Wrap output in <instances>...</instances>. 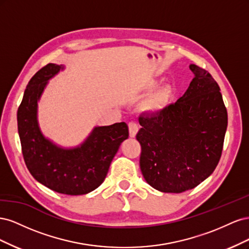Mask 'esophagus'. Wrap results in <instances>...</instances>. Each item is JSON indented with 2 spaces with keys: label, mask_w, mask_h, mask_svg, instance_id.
Here are the masks:
<instances>
[{
  "label": "esophagus",
  "mask_w": 249,
  "mask_h": 249,
  "mask_svg": "<svg viewBox=\"0 0 249 249\" xmlns=\"http://www.w3.org/2000/svg\"><path fill=\"white\" fill-rule=\"evenodd\" d=\"M129 133H130V137L134 138L136 137V135L138 133V124L134 122H131L129 124Z\"/></svg>",
  "instance_id": "1"
}]
</instances>
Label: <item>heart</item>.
Listing matches in <instances>:
<instances>
[{"mask_svg":"<svg viewBox=\"0 0 249 249\" xmlns=\"http://www.w3.org/2000/svg\"><path fill=\"white\" fill-rule=\"evenodd\" d=\"M154 84L155 82H152L149 85L152 86ZM173 94H175V88L171 85L163 86L146 96L142 101L140 108L143 112L148 113V114H158L168 106Z\"/></svg>","mask_w":249,"mask_h":249,"instance_id":"1","label":"heart"}]
</instances>
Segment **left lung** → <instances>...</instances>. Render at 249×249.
Masks as SVG:
<instances>
[{
    "instance_id": "obj_1",
    "label": "left lung",
    "mask_w": 249,
    "mask_h": 249,
    "mask_svg": "<svg viewBox=\"0 0 249 249\" xmlns=\"http://www.w3.org/2000/svg\"><path fill=\"white\" fill-rule=\"evenodd\" d=\"M184 95L150 117H139L140 169L156 190L180 193L212 175L220 160L228 112L220 88L197 65Z\"/></svg>"
}]
</instances>
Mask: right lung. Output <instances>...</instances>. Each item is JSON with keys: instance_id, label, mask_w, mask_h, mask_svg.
Returning a JSON list of instances; mask_svg holds the SVG:
<instances>
[{"instance_id": "add662e5", "label": "right lung", "mask_w": 249, "mask_h": 249, "mask_svg": "<svg viewBox=\"0 0 249 249\" xmlns=\"http://www.w3.org/2000/svg\"><path fill=\"white\" fill-rule=\"evenodd\" d=\"M65 69L49 63L28 83L18 110V129L24 160L33 178L53 191L82 195L106 178L122 142L129 137L125 123L94 126L74 147H63L44 136L38 123V102L49 81Z\"/></svg>"}]
</instances>
